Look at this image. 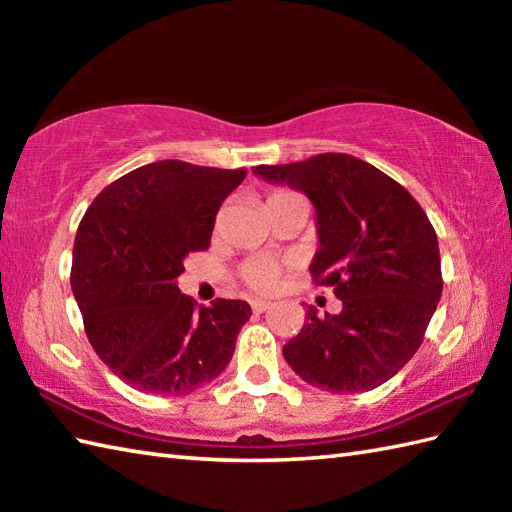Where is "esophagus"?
<instances>
[{
  "label": "esophagus",
  "mask_w": 512,
  "mask_h": 512,
  "mask_svg": "<svg viewBox=\"0 0 512 512\" xmlns=\"http://www.w3.org/2000/svg\"><path fill=\"white\" fill-rule=\"evenodd\" d=\"M270 306H273V303L266 301V299H253V301H250V308H253V312H266Z\"/></svg>",
  "instance_id": "esophagus-1"
}]
</instances>
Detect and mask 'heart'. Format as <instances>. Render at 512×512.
<instances>
[{"label":"heart","mask_w":512,"mask_h":512,"mask_svg":"<svg viewBox=\"0 0 512 512\" xmlns=\"http://www.w3.org/2000/svg\"><path fill=\"white\" fill-rule=\"evenodd\" d=\"M286 195H292L290 191H275L270 193V200H277V198H286ZM279 264L275 259L270 257H255V259H248V262L242 266V279L246 284L259 290V292H273L279 284Z\"/></svg>","instance_id":"b5f03b06"}]
</instances>
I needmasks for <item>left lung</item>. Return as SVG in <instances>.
I'll return each instance as SVG.
<instances>
[{
    "mask_svg": "<svg viewBox=\"0 0 512 512\" xmlns=\"http://www.w3.org/2000/svg\"><path fill=\"white\" fill-rule=\"evenodd\" d=\"M255 176L303 191L317 211L310 275L343 301L319 319L310 306L284 345L297 376L332 394L387 383L418 352L442 295L440 248L427 213L387 173L347 154L262 165Z\"/></svg>",
    "mask_w": 512,
    "mask_h": 512,
    "instance_id": "obj_1",
    "label": "left lung"
}]
</instances>
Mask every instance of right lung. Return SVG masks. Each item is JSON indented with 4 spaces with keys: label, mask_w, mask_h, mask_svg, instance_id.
Instances as JSON below:
<instances>
[{
    "label": "right lung",
    "mask_w": 512,
    "mask_h": 512,
    "mask_svg": "<svg viewBox=\"0 0 512 512\" xmlns=\"http://www.w3.org/2000/svg\"><path fill=\"white\" fill-rule=\"evenodd\" d=\"M244 178L246 169L151 162L105 187L83 215L72 292L94 352L127 385L182 396L233 358L248 303L195 308L176 279L189 253L209 248L215 215Z\"/></svg>",
    "instance_id": "add662e5"
}]
</instances>
